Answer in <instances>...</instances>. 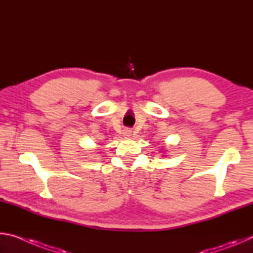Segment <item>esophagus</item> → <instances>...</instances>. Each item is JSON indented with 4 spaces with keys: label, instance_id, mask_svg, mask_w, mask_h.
<instances>
[{
    "label": "esophagus",
    "instance_id": "esophagus-1",
    "mask_svg": "<svg viewBox=\"0 0 253 253\" xmlns=\"http://www.w3.org/2000/svg\"><path fill=\"white\" fill-rule=\"evenodd\" d=\"M123 131H124L123 134L125 135V136H130V135H131V130H130V128H125V129H124Z\"/></svg>",
    "mask_w": 253,
    "mask_h": 253
}]
</instances>
